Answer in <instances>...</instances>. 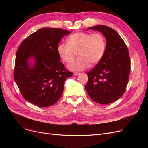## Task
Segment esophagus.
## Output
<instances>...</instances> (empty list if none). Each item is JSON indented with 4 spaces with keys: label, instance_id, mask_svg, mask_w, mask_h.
<instances>
[{
    "label": "esophagus",
    "instance_id": "34e87169",
    "mask_svg": "<svg viewBox=\"0 0 148 148\" xmlns=\"http://www.w3.org/2000/svg\"><path fill=\"white\" fill-rule=\"evenodd\" d=\"M73 75H74V76H77V75H80V73H77V72H74V73H73Z\"/></svg>",
    "mask_w": 148,
    "mask_h": 148
}]
</instances>
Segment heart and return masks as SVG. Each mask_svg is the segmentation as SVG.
<instances>
[{"instance_id": "heart-1", "label": "heart", "mask_w": 148, "mask_h": 148, "mask_svg": "<svg viewBox=\"0 0 148 148\" xmlns=\"http://www.w3.org/2000/svg\"><path fill=\"white\" fill-rule=\"evenodd\" d=\"M68 41L60 42L57 51L61 59L66 63L71 62L78 53L79 57L68 65L73 71H82L89 67L90 63L97 64L104 55L106 41L101 34L75 32L68 37Z\"/></svg>"}]
</instances>
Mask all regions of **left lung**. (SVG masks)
<instances>
[{"mask_svg": "<svg viewBox=\"0 0 148 148\" xmlns=\"http://www.w3.org/2000/svg\"><path fill=\"white\" fill-rule=\"evenodd\" d=\"M89 29L98 30L104 35L106 49L102 59L87 73L88 81L85 89L94 101L110 104L121 98L126 89L131 67L128 49L113 29L99 25Z\"/></svg>", "mask_w": 148, "mask_h": 148, "instance_id": "obj_1", "label": "left lung"}]
</instances>
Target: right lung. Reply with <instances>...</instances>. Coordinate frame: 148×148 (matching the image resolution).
Here are the masks:
<instances>
[{
    "label": "right lung",
    "mask_w": 148,
    "mask_h": 148,
    "mask_svg": "<svg viewBox=\"0 0 148 148\" xmlns=\"http://www.w3.org/2000/svg\"><path fill=\"white\" fill-rule=\"evenodd\" d=\"M70 34L60 28L44 27L30 35L18 47L14 72L21 95L39 107L55 104L63 93L68 77L73 75L60 61L57 47ZM30 58L34 63H29Z\"/></svg>",
    "instance_id": "1"
}]
</instances>
